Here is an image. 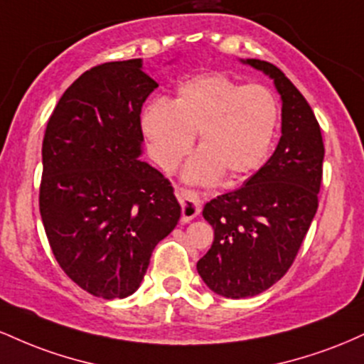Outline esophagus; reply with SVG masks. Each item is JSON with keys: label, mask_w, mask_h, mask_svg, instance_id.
Segmentation results:
<instances>
[{"label": "esophagus", "mask_w": 364, "mask_h": 364, "mask_svg": "<svg viewBox=\"0 0 364 364\" xmlns=\"http://www.w3.org/2000/svg\"><path fill=\"white\" fill-rule=\"evenodd\" d=\"M176 195L181 203V223H190L202 210V195L200 191L190 190V188H179Z\"/></svg>", "instance_id": "obj_1"}]
</instances>
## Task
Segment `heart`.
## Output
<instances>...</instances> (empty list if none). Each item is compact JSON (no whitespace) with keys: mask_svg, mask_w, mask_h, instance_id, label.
<instances>
[{"mask_svg":"<svg viewBox=\"0 0 364 364\" xmlns=\"http://www.w3.org/2000/svg\"><path fill=\"white\" fill-rule=\"evenodd\" d=\"M279 121V101L262 83L241 85L224 73H203L178 87L173 102L156 99L141 114V129L159 168L173 171L198 133L200 152L185 178L212 183L240 179L262 166Z\"/></svg>","mask_w":364,"mask_h":364,"instance_id":"obj_1","label":"heart"}]
</instances>
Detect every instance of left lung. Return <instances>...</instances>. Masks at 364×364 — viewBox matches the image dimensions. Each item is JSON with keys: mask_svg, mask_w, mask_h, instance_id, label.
I'll list each match as a JSON object with an SVG mask.
<instances>
[{"mask_svg": "<svg viewBox=\"0 0 364 364\" xmlns=\"http://www.w3.org/2000/svg\"><path fill=\"white\" fill-rule=\"evenodd\" d=\"M246 63L274 78L282 97V136L243 186L203 207L214 243L196 270L212 291L232 299L260 294L291 269L318 208L325 152L320 124L301 92L272 63Z\"/></svg>", "mask_w": 364, "mask_h": 364, "instance_id": "obj_1", "label": "left lung"}]
</instances>
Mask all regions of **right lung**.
<instances>
[{
	"label": "right lung",
	"instance_id": "1",
	"mask_svg": "<svg viewBox=\"0 0 364 364\" xmlns=\"http://www.w3.org/2000/svg\"><path fill=\"white\" fill-rule=\"evenodd\" d=\"M159 83L141 60L87 70L54 107L43 140L39 210L63 272L92 296L127 298L181 207L141 152L140 112Z\"/></svg>",
	"mask_w": 364,
	"mask_h": 364
}]
</instances>
